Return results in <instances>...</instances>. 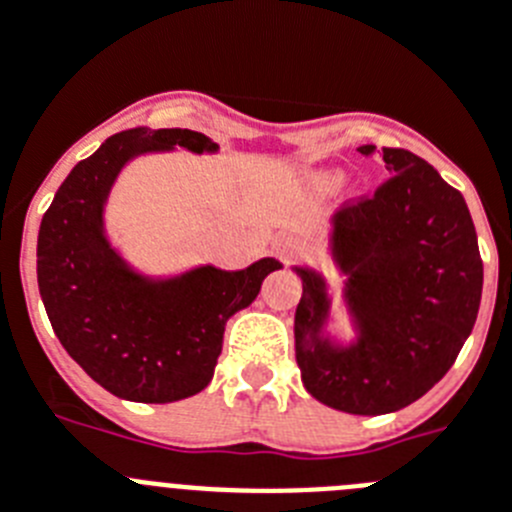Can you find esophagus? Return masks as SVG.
Returning <instances> with one entry per match:
<instances>
[{"mask_svg": "<svg viewBox=\"0 0 512 512\" xmlns=\"http://www.w3.org/2000/svg\"><path fill=\"white\" fill-rule=\"evenodd\" d=\"M304 248L307 246H304V241L297 236V233H279V236L274 238V251L284 264L299 259V256L304 253Z\"/></svg>", "mask_w": 512, "mask_h": 512, "instance_id": "34e87169", "label": "esophagus"}]
</instances>
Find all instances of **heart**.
<instances>
[{
	"instance_id": "b5f03b06",
	"label": "heart",
	"mask_w": 512,
	"mask_h": 512,
	"mask_svg": "<svg viewBox=\"0 0 512 512\" xmlns=\"http://www.w3.org/2000/svg\"><path fill=\"white\" fill-rule=\"evenodd\" d=\"M322 180H325V182H337V180H340V175H337V172H325V175H322Z\"/></svg>"
}]
</instances>
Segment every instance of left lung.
Masks as SVG:
<instances>
[{"label":"left lung","instance_id":"8db88e82","mask_svg":"<svg viewBox=\"0 0 512 512\" xmlns=\"http://www.w3.org/2000/svg\"><path fill=\"white\" fill-rule=\"evenodd\" d=\"M375 157L373 144L358 147ZM388 180L332 215L327 261L340 274L350 335L337 327L320 269L294 264L302 299L294 355L309 393L355 416L393 414L437 386L470 337L482 259L462 192L409 149H381Z\"/></svg>","mask_w":512,"mask_h":512}]
</instances>
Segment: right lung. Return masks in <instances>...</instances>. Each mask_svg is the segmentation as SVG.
Returning <instances> with one entry per match:
<instances>
[{
	"label": "right lung",
	"mask_w": 512,
	"mask_h": 512,
	"mask_svg": "<svg viewBox=\"0 0 512 512\" xmlns=\"http://www.w3.org/2000/svg\"><path fill=\"white\" fill-rule=\"evenodd\" d=\"M185 149L218 154L190 129H137L109 137L55 192L37 233V287L60 345L98 386L124 401L172 403L213 381L225 322L259 297L281 261L246 269L198 264L147 274L106 231L116 180L137 157Z\"/></svg>",
	"instance_id": "right-lung-1"
}]
</instances>
